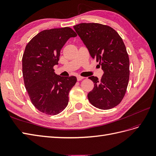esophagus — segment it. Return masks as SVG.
Wrapping results in <instances>:
<instances>
[{
  "mask_svg": "<svg viewBox=\"0 0 156 156\" xmlns=\"http://www.w3.org/2000/svg\"><path fill=\"white\" fill-rule=\"evenodd\" d=\"M83 78H84L82 77V76H78L77 77V80L78 81H80V80H83Z\"/></svg>",
  "mask_w": 156,
  "mask_h": 156,
  "instance_id": "34e87169",
  "label": "esophagus"
}]
</instances>
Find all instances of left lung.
<instances>
[{"mask_svg":"<svg viewBox=\"0 0 156 156\" xmlns=\"http://www.w3.org/2000/svg\"><path fill=\"white\" fill-rule=\"evenodd\" d=\"M74 29L87 48L91 57L104 72L87 94L91 105L98 109H112L121 102L129 80V58L122 38L112 27L98 23H82Z\"/></svg>","mask_w":156,"mask_h":156,"instance_id":"1","label":"left lung"}]
</instances>
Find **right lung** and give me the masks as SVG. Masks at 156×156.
I'll use <instances>...</instances> for the list:
<instances>
[{
  "instance_id": "1",
  "label": "right lung",
  "mask_w": 156,
  "mask_h": 156,
  "mask_svg": "<svg viewBox=\"0 0 156 156\" xmlns=\"http://www.w3.org/2000/svg\"><path fill=\"white\" fill-rule=\"evenodd\" d=\"M77 36L69 27L43 30L27 44L22 57V74L26 89L35 108L46 115H55L66 108L75 76L55 74L60 52L70 37Z\"/></svg>"
}]
</instances>
